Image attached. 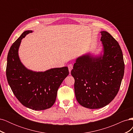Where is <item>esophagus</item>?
<instances>
[{
  "label": "esophagus",
  "mask_w": 133,
  "mask_h": 133,
  "mask_svg": "<svg viewBox=\"0 0 133 133\" xmlns=\"http://www.w3.org/2000/svg\"><path fill=\"white\" fill-rule=\"evenodd\" d=\"M68 69H69V73H70L71 70H72V69H73V65H72V64H69V65H68Z\"/></svg>",
  "instance_id": "1"
}]
</instances>
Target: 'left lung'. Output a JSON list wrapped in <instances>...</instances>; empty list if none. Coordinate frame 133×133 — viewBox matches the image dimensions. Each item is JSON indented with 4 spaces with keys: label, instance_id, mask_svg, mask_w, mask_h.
<instances>
[{
    "label": "left lung",
    "instance_id": "obj_1",
    "mask_svg": "<svg viewBox=\"0 0 133 133\" xmlns=\"http://www.w3.org/2000/svg\"><path fill=\"white\" fill-rule=\"evenodd\" d=\"M100 33L103 55L80 57L71 71L76 99L82 106L89 109L101 108L109 104L118 94L124 73L119 43L108 32Z\"/></svg>",
    "mask_w": 133,
    "mask_h": 133
}]
</instances>
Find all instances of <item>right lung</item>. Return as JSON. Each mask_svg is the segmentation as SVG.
<instances>
[{"label":"right lung","mask_w":133,"mask_h":133,"mask_svg":"<svg viewBox=\"0 0 133 133\" xmlns=\"http://www.w3.org/2000/svg\"><path fill=\"white\" fill-rule=\"evenodd\" d=\"M31 30L24 31L11 46L7 57L6 75L14 93L24 106L42 110L53 106L58 88L69 74L67 66L36 72L28 69L21 63L18 49L22 39Z\"/></svg>","instance_id":"obj_1"}]
</instances>
